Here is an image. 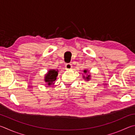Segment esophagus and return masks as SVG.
Masks as SVG:
<instances>
[{"instance_id": "esophagus-1", "label": "esophagus", "mask_w": 135, "mask_h": 135, "mask_svg": "<svg viewBox=\"0 0 135 135\" xmlns=\"http://www.w3.org/2000/svg\"><path fill=\"white\" fill-rule=\"evenodd\" d=\"M65 68L67 70H70L72 68V64L70 63H67L65 64Z\"/></svg>"}]
</instances>
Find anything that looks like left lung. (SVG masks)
<instances>
[{"label": "left lung", "mask_w": 135, "mask_h": 135, "mask_svg": "<svg viewBox=\"0 0 135 135\" xmlns=\"http://www.w3.org/2000/svg\"><path fill=\"white\" fill-rule=\"evenodd\" d=\"M87 70H84V73H87ZM85 79H86L87 80H89V79H90V75H88L87 77L85 78Z\"/></svg>", "instance_id": "8db88e82"}]
</instances>
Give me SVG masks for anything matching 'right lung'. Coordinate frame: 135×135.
<instances>
[{
    "label": "right lung",
    "mask_w": 135,
    "mask_h": 135,
    "mask_svg": "<svg viewBox=\"0 0 135 135\" xmlns=\"http://www.w3.org/2000/svg\"><path fill=\"white\" fill-rule=\"evenodd\" d=\"M58 75V71H55V70H51L49 71L48 74H46L45 77V81L48 85H51L52 84L54 81H55L57 79V77Z\"/></svg>",
    "instance_id": "add662e5"
}]
</instances>
